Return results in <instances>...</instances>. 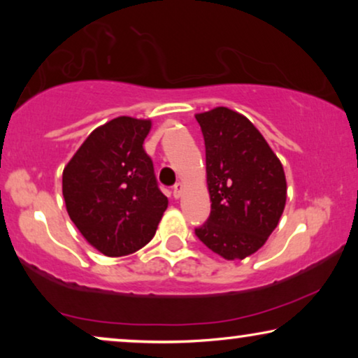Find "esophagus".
Returning a JSON list of instances; mask_svg holds the SVG:
<instances>
[{"label": "esophagus", "instance_id": "34e87169", "mask_svg": "<svg viewBox=\"0 0 358 358\" xmlns=\"http://www.w3.org/2000/svg\"><path fill=\"white\" fill-rule=\"evenodd\" d=\"M182 189H184V185L180 184V182H178V184L174 185V190H173L174 199H179L180 197V194H182Z\"/></svg>", "mask_w": 358, "mask_h": 358}]
</instances>
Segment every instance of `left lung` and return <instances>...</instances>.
Segmentation results:
<instances>
[{"label": "left lung", "instance_id": "left-lung-1", "mask_svg": "<svg viewBox=\"0 0 358 358\" xmlns=\"http://www.w3.org/2000/svg\"><path fill=\"white\" fill-rule=\"evenodd\" d=\"M205 140L210 217L195 234L227 261L259 251L287 202L283 166L252 122L228 107L195 114Z\"/></svg>", "mask_w": 358, "mask_h": 358}]
</instances>
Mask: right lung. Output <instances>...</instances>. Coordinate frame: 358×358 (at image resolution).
Listing matches in <instances>:
<instances>
[{
	"label": "right lung",
	"instance_id": "1",
	"mask_svg": "<svg viewBox=\"0 0 358 358\" xmlns=\"http://www.w3.org/2000/svg\"><path fill=\"white\" fill-rule=\"evenodd\" d=\"M150 130V119L115 117L92 130L63 169L66 212L104 256H127L148 244L168 208L143 150Z\"/></svg>",
	"mask_w": 358,
	"mask_h": 358
}]
</instances>
